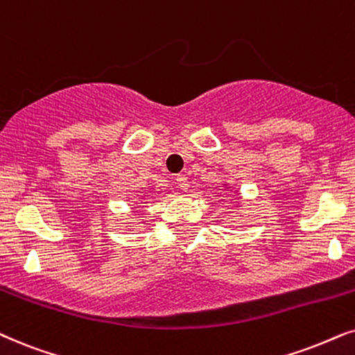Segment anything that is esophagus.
I'll return each instance as SVG.
<instances>
[{"label": "esophagus", "mask_w": 355, "mask_h": 355, "mask_svg": "<svg viewBox=\"0 0 355 355\" xmlns=\"http://www.w3.org/2000/svg\"><path fill=\"white\" fill-rule=\"evenodd\" d=\"M176 184L182 189V191H187V189H189V179L186 176H182V174H181V176L176 178Z\"/></svg>", "instance_id": "1"}]
</instances>
